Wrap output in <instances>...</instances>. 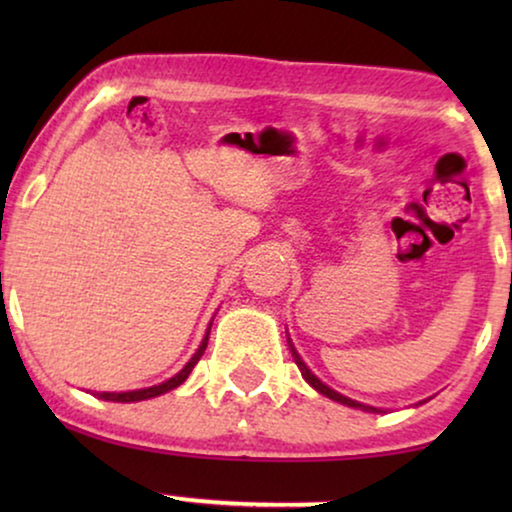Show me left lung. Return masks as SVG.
Instances as JSON below:
<instances>
[{
    "mask_svg": "<svg viewBox=\"0 0 512 512\" xmlns=\"http://www.w3.org/2000/svg\"><path fill=\"white\" fill-rule=\"evenodd\" d=\"M289 347H291V354H293V361H296V366H298V370H300V375H303V380L310 384L312 389H317L319 394H324L326 398H331V401H335V403H342V405H347V408H356V410H363V412H384L382 408H373V405H366V403H359V401H354V398H347V396H342V394H338V391L335 389H331L328 387L326 382H321L317 375L312 373L310 368H307V363L300 359V354L296 352V347H293V342H291V338H289ZM422 403H426V401H422Z\"/></svg>",
    "mask_w": 512,
    "mask_h": 512,
    "instance_id": "1",
    "label": "left lung"
}]
</instances>
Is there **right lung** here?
<instances>
[{"mask_svg": "<svg viewBox=\"0 0 512 512\" xmlns=\"http://www.w3.org/2000/svg\"><path fill=\"white\" fill-rule=\"evenodd\" d=\"M209 328H212V324H209ZM209 328H207L205 338H202V342H200V347L195 349V354L191 356V361H188L186 366L181 368L177 375L170 377V380H165V382H160V384H153V387H146V389L118 391V394H116V391H102V394H97V398H104V401H114V403H137V401H146V398H156L160 394H167V391L177 389L179 384L186 382V377L191 375V370L195 368V363L200 361L202 354H205L207 340H209Z\"/></svg>", "mask_w": 512, "mask_h": 512, "instance_id": "add662e5", "label": "right lung"}]
</instances>
